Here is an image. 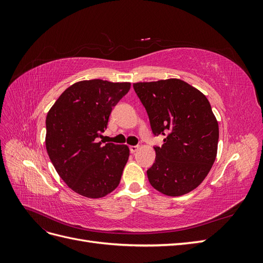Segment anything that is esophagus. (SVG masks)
I'll return each instance as SVG.
<instances>
[{
	"mask_svg": "<svg viewBox=\"0 0 263 263\" xmlns=\"http://www.w3.org/2000/svg\"><path fill=\"white\" fill-rule=\"evenodd\" d=\"M138 146H129V150H130V153L132 154H135V153H136V151L138 150Z\"/></svg>",
	"mask_w": 263,
	"mask_h": 263,
	"instance_id": "1",
	"label": "esophagus"
}]
</instances>
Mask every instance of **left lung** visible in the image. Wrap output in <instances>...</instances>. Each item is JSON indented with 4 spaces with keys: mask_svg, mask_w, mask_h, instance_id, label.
I'll use <instances>...</instances> for the list:
<instances>
[{
    "mask_svg": "<svg viewBox=\"0 0 263 263\" xmlns=\"http://www.w3.org/2000/svg\"><path fill=\"white\" fill-rule=\"evenodd\" d=\"M133 86L154 135L164 136L163 145L155 147V163L147 170L150 184L168 196L191 192L208 176L217 155L218 123L209 100L180 79Z\"/></svg>",
    "mask_w": 263,
    "mask_h": 263,
    "instance_id": "8db88e82",
    "label": "left lung"
}]
</instances>
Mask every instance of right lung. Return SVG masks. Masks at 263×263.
Masks as SVG:
<instances>
[{
    "mask_svg": "<svg viewBox=\"0 0 263 263\" xmlns=\"http://www.w3.org/2000/svg\"><path fill=\"white\" fill-rule=\"evenodd\" d=\"M129 89V82H77L47 114V153L60 178L76 193L100 198L121 182L128 147L113 142L103 146L98 138L106 129L113 106Z\"/></svg>",
    "mask_w": 263,
    "mask_h": 263,
    "instance_id": "obj_1",
    "label": "right lung"
}]
</instances>
